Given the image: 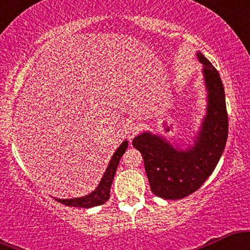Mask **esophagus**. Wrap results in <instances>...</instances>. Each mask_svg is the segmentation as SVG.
Masks as SVG:
<instances>
[{
    "label": "esophagus",
    "mask_w": 250,
    "mask_h": 250,
    "mask_svg": "<svg viewBox=\"0 0 250 250\" xmlns=\"http://www.w3.org/2000/svg\"><path fill=\"white\" fill-rule=\"evenodd\" d=\"M140 131V125L137 123H130V125H127V129H125V134H127L128 139L133 140Z\"/></svg>",
    "instance_id": "esophagus-1"
}]
</instances>
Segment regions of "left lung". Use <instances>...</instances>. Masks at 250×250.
I'll return each mask as SVG.
<instances>
[{"label": "left lung", "instance_id": "left-lung-1", "mask_svg": "<svg viewBox=\"0 0 250 250\" xmlns=\"http://www.w3.org/2000/svg\"><path fill=\"white\" fill-rule=\"evenodd\" d=\"M202 64L207 108L199 130L188 143H171L160 134L143 131L133 140L142 154L151 191L165 200H179L197 190L213 173L228 137L225 88L220 74L197 51Z\"/></svg>", "mask_w": 250, "mask_h": 250}]
</instances>
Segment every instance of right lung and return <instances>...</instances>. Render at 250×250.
Listing matches in <instances>:
<instances>
[{
    "mask_svg": "<svg viewBox=\"0 0 250 250\" xmlns=\"http://www.w3.org/2000/svg\"><path fill=\"white\" fill-rule=\"evenodd\" d=\"M128 148V141L125 140L120 147L116 149L115 153L111 156L110 161L108 163V167L105 169L104 174H103L101 181L97 185V187L94 189L91 193H89L84 196L81 197H73V199H56L54 197L57 202L63 203L69 207H79V208H91L96 207V206L103 205L105 201L109 199V194H110V187L113 183L114 176H115L117 166H119L120 160H121L122 155Z\"/></svg>",
    "mask_w": 250,
    "mask_h": 250,
    "instance_id": "right-lung-1",
    "label": "right lung"
}]
</instances>
